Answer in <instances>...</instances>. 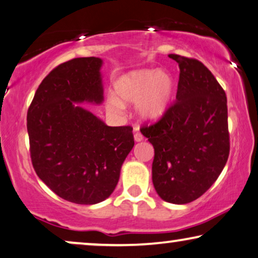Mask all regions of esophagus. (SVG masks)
Instances as JSON below:
<instances>
[{"label":"esophagus","instance_id":"34e87169","mask_svg":"<svg viewBox=\"0 0 258 258\" xmlns=\"http://www.w3.org/2000/svg\"><path fill=\"white\" fill-rule=\"evenodd\" d=\"M143 139H144V137L142 133L139 132V128L138 127H135V140L136 142H142Z\"/></svg>","mask_w":258,"mask_h":258}]
</instances>
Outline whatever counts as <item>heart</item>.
Returning a JSON list of instances; mask_svg holds the SVG:
<instances>
[{
  "label": "heart",
  "mask_w": 258,
  "mask_h": 258,
  "mask_svg": "<svg viewBox=\"0 0 258 258\" xmlns=\"http://www.w3.org/2000/svg\"><path fill=\"white\" fill-rule=\"evenodd\" d=\"M115 97L107 99L112 112H121L123 105L136 104L137 113L144 120H157L169 107L173 81L165 72L133 71L122 75L114 85Z\"/></svg>",
  "instance_id": "obj_1"
}]
</instances>
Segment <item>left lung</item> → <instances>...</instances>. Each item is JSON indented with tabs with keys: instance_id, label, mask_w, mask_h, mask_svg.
<instances>
[{
	"instance_id": "1",
	"label": "left lung",
	"mask_w": 258,
	"mask_h": 258,
	"mask_svg": "<svg viewBox=\"0 0 258 258\" xmlns=\"http://www.w3.org/2000/svg\"><path fill=\"white\" fill-rule=\"evenodd\" d=\"M179 66L176 101L140 132L153 145L152 181L165 202L186 204L205 194L230 152L224 89L201 61L170 54Z\"/></svg>"
}]
</instances>
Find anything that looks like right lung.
<instances>
[{
  "mask_svg": "<svg viewBox=\"0 0 258 258\" xmlns=\"http://www.w3.org/2000/svg\"><path fill=\"white\" fill-rule=\"evenodd\" d=\"M99 57H77L54 68L28 108L30 158L41 180L75 204L105 201L135 146L131 126H107L81 102L101 104Z\"/></svg>",
  "mask_w": 258,
  "mask_h": 258,
  "instance_id": "add662e5",
  "label": "right lung"
}]
</instances>
